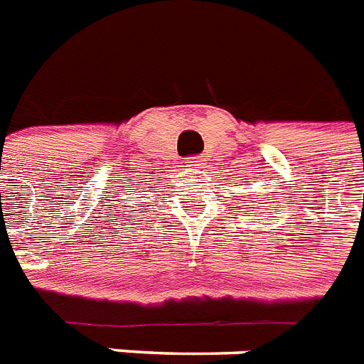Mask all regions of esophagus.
I'll return each mask as SVG.
<instances>
[{"mask_svg": "<svg viewBox=\"0 0 364 364\" xmlns=\"http://www.w3.org/2000/svg\"><path fill=\"white\" fill-rule=\"evenodd\" d=\"M203 165H205V159L200 158V156H191V158L186 159V167L190 168H203Z\"/></svg>", "mask_w": 364, "mask_h": 364, "instance_id": "esophagus-1", "label": "esophagus"}]
</instances>
